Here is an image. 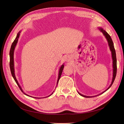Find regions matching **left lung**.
Here are the masks:
<instances>
[{
	"label": "left lung",
	"mask_w": 124,
	"mask_h": 124,
	"mask_svg": "<svg viewBox=\"0 0 124 124\" xmlns=\"http://www.w3.org/2000/svg\"><path fill=\"white\" fill-rule=\"evenodd\" d=\"M99 29L100 30V31L102 32V33L103 34V35L105 36V37H106L107 40L108 42V46L109 47V49H110V51H111L112 52V59H113V78H112V83L111 84H110L109 86L103 92H102V93H101V94L97 95H99L103 93H105V92H106V91L107 90H108L110 87V86H111L112 85V84L115 79V78H116V51H115V48H114V43H113V42L112 40V38L111 37H110V36L108 35V32L105 31V30H104L102 28H99ZM78 93L81 95V96H82L83 97H94V96H96L97 95H95V96H85V95H84L83 94H81V93H80L79 92Z\"/></svg>",
	"instance_id": "obj_1"
}]
</instances>
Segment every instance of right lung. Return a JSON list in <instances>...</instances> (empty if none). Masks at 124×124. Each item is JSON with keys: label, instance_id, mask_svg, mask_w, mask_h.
<instances>
[{"label": "right lung", "instance_id": "1", "mask_svg": "<svg viewBox=\"0 0 124 124\" xmlns=\"http://www.w3.org/2000/svg\"><path fill=\"white\" fill-rule=\"evenodd\" d=\"M20 32H21V31H19V32H18L17 34V36H16V38L15 40H14V42H13V43H12V45H11V46L10 50V52H9V57H10L9 66H10V71H11V75H12L13 78H14V79H15L16 82V84H17V85H18V86L19 87V88H20V89L21 90L22 92L25 95L31 97V96H30V95H28V94H25V93H23V89H22V87H21L20 85H19V83H18V81H17V79H16V76H15V74L14 59V50H15V47H16V46L17 43L18 39V38H19V35H20ZM64 67V64H63L61 66V67H60V69H59V75H58V80H57V84H58V83L59 80V79H60V77H61V74H62V71H63ZM54 92H53V93H52L51 95H50L48 96H46V97H49V96H50V95H51ZM31 97H32V96H31ZM34 97V98H36V99H41V98H39H39H38V97Z\"/></svg>", "mask_w": 124, "mask_h": 124}]
</instances>
